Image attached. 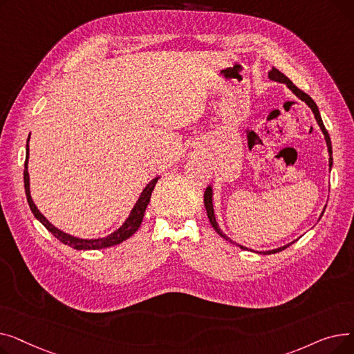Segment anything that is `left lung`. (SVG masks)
Masks as SVG:
<instances>
[{
	"label": "left lung",
	"mask_w": 354,
	"mask_h": 354,
	"mask_svg": "<svg viewBox=\"0 0 354 354\" xmlns=\"http://www.w3.org/2000/svg\"><path fill=\"white\" fill-rule=\"evenodd\" d=\"M268 79L270 80H272V82H277V83H284L292 93L294 95L299 97L300 100H303L310 109H311V111H313V115H314V118H315V120H317V124L320 126V129H322V132H323V135H324V140H326V145H327V151H328V167H330V171H331V167H333V149H331V140H330V136H328V132L326 130V127H324V123H323V120H322V116H320V111H319V107H317V104H315V102L307 95V93H304V91H301L299 87H295L294 86V83L286 76L284 73H281L280 70L278 68H275V67H271V70L268 71ZM203 203H205V208H207V214H208V218H209V221H211V225L214 227V230L218 232V235H221L222 238L224 239H227V241H230V243H232V244H236V243H234V241L227 235V234H224V231H222L221 228H219V224H218V221H216V218H215V209H214V187L212 185H208V188L205 189V194H203ZM324 211H326V208L322 211V214H320V216H319V221H320V218L323 216V214H324ZM292 243H295V241H291V243H288V244H286V245H283V247H278V248H274V250H267V251H257V250H251V248H247V247H244V245H241V244H236L238 247H241L243 250H250V251H254V252H258V254H264V255H270V254H275V252H280V251H283V250H286L287 247H290Z\"/></svg>",
	"instance_id": "left-lung-1"
}]
</instances>
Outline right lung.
I'll return each mask as SVG.
<instances>
[{"label":"right lung","mask_w":354,"mask_h":354,"mask_svg":"<svg viewBox=\"0 0 354 354\" xmlns=\"http://www.w3.org/2000/svg\"><path fill=\"white\" fill-rule=\"evenodd\" d=\"M30 135L27 139V145H26V163H24V188H26V196L28 201V205L31 212L34 214V216L39 219L41 224L55 236L57 239H60L63 244L74 248V250H100V248H107L111 245H116L123 243L124 239L132 236L138 228L140 227L142 221H143V215L145 211L147 208V203L151 201L152 192L155 189V185L158 182V179L160 176L153 178L151 182H149L146 187L143 188V191L140 192L136 203L133 205L132 211L129 212L127 218L123 221V224L116 228L113 232H110L106 236H97V238H82V236H76V235H71L67 234L64 231H62L60 228H57L55 225H53L51 222L40 212V209L35 207V203L31 198V192H30V175H28V158H30Z\"/></svg>","instance_id":"right-lung-1"}]
</instances>
